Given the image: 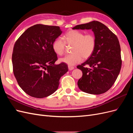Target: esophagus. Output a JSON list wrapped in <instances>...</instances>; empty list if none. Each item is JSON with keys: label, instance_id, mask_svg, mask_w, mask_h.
Segmentation results:
<instances>
[{"label": "esophagus", "instance_id": "34e87169", "mask_svg": "<svg viewBox=\"0 0 133 133\" xmlns=\"http://www.w3.org/2000/svg\"><path fill=\"white\" fill-rule=\"evenodd\" d=\"M68 69H69V70H73L74 69V67L73 66H70V65H69L68 66Z\"/></svg>", "mask_w": 133, "mask_h": 133}]
</instances>
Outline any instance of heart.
<instances>
[{
    "label": "heart",
    "mask_w": 133,
    "mask_h": 133,
    "mask_svg": "<svg viewBox=\"0 0 133 133\" xmlns=\"http://www.w3.org/2000/svg\"><path fill=\"white\" fill-rule=\"evenodd\" d=\"M66 44L73 45V54L66 55L60 59V61L72 66L81 62L83 58L88 59L93 54L96 47V38L91 33L84 34L82 31L71 30L63 35V39L58 38L54 41L52 48L58 55L65 52Z\"/></svg>",
    "instance_id": "obj_1"
}]
</instances>
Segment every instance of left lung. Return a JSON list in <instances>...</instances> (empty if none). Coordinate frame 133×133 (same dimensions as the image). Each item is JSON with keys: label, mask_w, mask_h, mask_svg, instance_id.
Instances as JSON below:
<instances>
[{"label": "left lung", "mask_w": 133, "mask_h": 133, "mask_svg": "<svg viewBox=\"0 0 133 133\" xmlns=\"http://www.w3.org/2000/svg\"><path fill=\"white\" fill-rule=\"evenodd\" d=\"M73 29H91L96 47L90 57L77 68L83 72L78 82L79 89L91 94L104 93L114 84L122 67L121 50L117 37L103 23L92 21Z\"/></svg>", "instance_id": "8db88e82"}]
</instances>
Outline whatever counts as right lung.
Here are the masks:
<instances>
[{"label": "right lung", "instance_id": "right-lung-1", "mask_svg": "<svg viewBox=\"0 0 133 133\" xmlns=\"http://www.w3.org/2000/svg\"><path fill=\"white\" fill-rule=\"evenodd\" d=\"M62 33L59 26L36 24L16 41L12 54L13 73L22 90L32 97L43 98L57 90L61 76L68 71L64 63L55 64L52 45Z\"/></svg>", "mask_w": 133, "mask_h": 133}]
</instances>
